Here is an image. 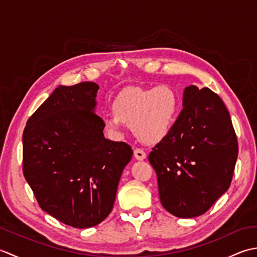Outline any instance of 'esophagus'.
I'll return each instance as SVG.
<instances>
[{
    "label": "esophagus",
    "mask_w": 257,
    "mask_h": 257,
    "mask_svg": "<svg viewBox=\"0 0 257 257\" xmlns=\"http://www.w3.org/2000/svg\"><path fill=\"white\" fill-rule=\"evenodd\" d=\"M134 155H135V158L137 160H144V159H146V156H147L146 152L143 149H140V148L136 149L134 151Z\"/></svg>",
    "instance_id": "1"
}]
</instances>
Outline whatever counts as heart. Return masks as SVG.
<instances>
[{
    "instance_id": "heart-1",
    "label": "heart",
    "mask_w": 257,
    "mask_h": 257,
    "mask_svg": "<svg viewBox=\"0 0 257 257\" xmlns=\"http://www.w3.org/2000/svg\"><path fill=\"white\" fill-rule=\"evenodd\" d=\"M177 92L167 85L155 88L128 87L112 101V112L102 117L103 124L114 137L123 135L130 124L136 137L144 143H159L170 132L178 111Z\"/></svg>"
}]
</instances>
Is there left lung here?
<instances>
[{"label":"left lung","instance_id":"1","mask_svg":"<svg viewBox=\"0 0 257 257\" xmlns=\"http://www.w3.org/2000/svg\"><path fill=\"white\" fill-rule=\"evenodd\" d=\"M183 106L148 160L162 206L188 219L204 214L230 188L238 144L224 102L207 87H187Z\"/></svg>","mask_w":257,"mask_h":257}]
</instances>
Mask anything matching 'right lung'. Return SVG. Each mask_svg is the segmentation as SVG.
Instances as JSON below:
<instances>
[{
    "instance_id": "add662e5",
    "label": "right lung",
    "mask_w": 257,
    "mask_h": 257,
    "mask_svg": "<svg viewBox=\"0 0 257 257\" xmlns=\"http://www.w3.org/2000/svg\"><path fill=\"white\" fill-rule=\"evenodd\" d=\"M99 86H59L26 122L23 174L41 209L76 228L99 224L111 212L133 149L103 136L95 113Z\"/></svg>"
}]
</instances>
